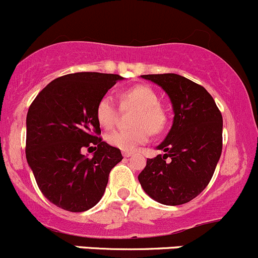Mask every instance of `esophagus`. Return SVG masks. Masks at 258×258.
<instances>
[{
  "instance_id": "1",
  "label": "esophagus",
  "mask_w": 258,
  "mask_h": 258,
  "mask_svg": "<svg viewBox=\"0 0 258 258\" xmlns=\"http://www.w3.org/2000/svg\"><path fill=\"white\" fill-rule=\"evenodd\" d=\"M132 154H133V152H130V151H123V156H124V157L132 156Z\"/></svg>"
}]
</instances>
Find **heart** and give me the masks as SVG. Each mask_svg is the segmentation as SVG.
<instances>
[{
	"label": "heart",
	"instance_id": "heart-1",
	"mask_svg": "<svg viewBox=\"0 0 258 258\" xmlns=\"http://www.w3.org/2000/svg\"><path fill=\"white\" fill-rule=\"evenodd\" d=\"M123 106L137 108L133 129H117L106 135V140L113 148L123 151H132L140 144L146 143L150 132L160 133L167 124V114L159 104L157 97L152 88L138 85L124 90L120 93ZM96 119L103 128H112L115 121V103L110 96L104 95L99 98L96 106Z\"/></svg>",
	"mask_w": 258,
	"mask_h": 258
}]
</instances>
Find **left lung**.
<instances>
[{"instance_id": "obj_1", "label": "left lung", "mask_w": 258, "mask_h": 258, "mask_svg": "<svg viewBox=\"0 0 258 258\" xmlns=\"http://www.w3.org/2000/svg\"><path fill=\"white\" fill-rule=\"evenodd\" d=\"M170 98L173 121L139 179L145 193L165 206L188 203L212 179L223 149V117L213 97L196 82L177 74L141 75Z\"/></svg>"}]
</instances>
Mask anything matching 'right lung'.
<instances>
[{"label":"right lung","instance_id":"add662e5","mask_svg":"<svg viewBox=\"0 0 258 258\" xmlns=\"http://www.w3.org/2000/svg\"><path fill=\"white\" fill-rule=\"evenodd\" d=\"M119 75L76 73L46 85L27 114L26 156L44 197L69 212L95 207L104 195L109 172L121 161L120 150L97 135L96 106ZM84 148H95L92 158Z\"/></svg>","mask_w":258,"mask_h":258}]
</instances>
